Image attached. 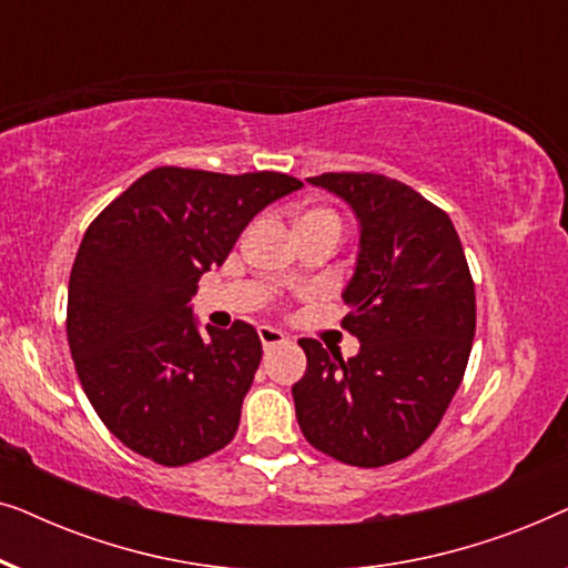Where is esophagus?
Returning <instances> with one entry per match:
<instances>
[{
  "label": "esophagus",
  "mask_w": 568,
  "mask_h": 568,
  "mask_svg": "<svg viewBox=\"0 0 568 568\" xmlns=\"http://www.w3.org/2000/svg\"><path fill=\"white\" fill-rule=\"evenodd\" d=\"M258 336H261L263 346H276V344H284V341H286V333L274 328V325H261Z\"/></svg>",
  "instance_id": "34e87169"
}]
</instances>
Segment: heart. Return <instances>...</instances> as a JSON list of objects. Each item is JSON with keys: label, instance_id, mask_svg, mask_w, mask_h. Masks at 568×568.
Listing matches in <instances>:
<instances>
[{"label": "heart", "instance_id": "heart-1", "mask_svg": "<svg viewBox=\"0 0 568 568\" xmlns=\"http://www.w3.org/2000/svg\"><path fill=\"white\" fill-rule=\"evenodd\" d=\"M305 216H331V220H336V222H338V216H336V214H331V212H323V209H315V212H307ZM305 216H302V220H305Z\"/></svg>", "mask_w": 568, "mask_h": 568}]
</instances>
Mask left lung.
I'll use <instances>...</instances> for the list:
<instances>
[{"instance_id":"8db88e82","label":"left lung","mask_w":568,"mask_h":568,"mask_svg":"<svg viewBox=\"0 0 568 568\" xmlns=\"http://www.w3.org/2000/svg\"><path fill=\"white\" fill-rule=\"evenodd\" d=\"M344 199L359 253L344 290V359L302 338L307 369L292 385L305 439L346 465L379 468L429 439L463 383L476 336V290L449 216L410 185L375 173L307 178Z\"/></svg>"}]
</instances>
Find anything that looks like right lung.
<instances>
[{
    "mask_svg": "<svg viewBox=\"0 0 568 568\" xmlns=\"http://www.w3.org/2000/svg\"><path fill=\"white\" fill-rule=\"evenodd\" d=\"M302 189L284 173L154 168L84 232L69 276L67 338L115 439L175 468L230 445L261 364L253 325L199 331L191 297L261 209Z\"/></svg>",
    "mask_w": 568,
    "mask_h": 568,
    "instance_id": "1",
    "label": "right lung"
}]
</instances>
